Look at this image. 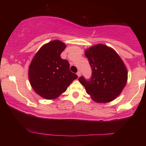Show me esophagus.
Here are the masks:
<instances>
[{
    "label": "esophagus",
    "instance_id": "34e87169",
    "mask_svg": "<svg viewBox=\"0 0 146 146\" xmlns=\"http://www.w3.org/2000/svg\"><path fill=\"white\" fill-rule=\"evenodd\" d=\"M76 74L78 75V76L80 77V75H81V72H80V71H78V72L76 73Z\"/></svg>",
    "mask_w": 146,
    "mask_h": 146
}]
</instances>
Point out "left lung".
Instances as JSON below:
<instances>
[{
    "mask_svg": "<svg viewBox=\"0 0 146 146\" xmlns=\"http://www.w3.org/2000/svg\"><path fill=\"white\" fill-rule=\"evenodd\" d=\"M85 56L91 66L92 76L90 80L82 76L79 82L96 102L113 101L127 83V70L124 62L114 50L102 44L86 49Z\"/></svg>",
    "mask_w": 146,
    "mask_h": 146,
    "instance_id": "left-lung-1",
    "label": "left lung"
}]
</instances>
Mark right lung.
Returning <instances> with one entry per match:
<instances>
[{"label":"right lung","instance_id":"obj_1","mask_svg":"<svg viewBox=\"0 0 146 146\" xmlns=\"http://www.w3.org/2000/svg\"><path fill=\"white\" fill-rule=\"evenodd\" d=\"M66 47V45L59 40L49 42L38 50L30 64V84L43 98L56 99L78 78L70 70L68 62L60 57Z\"/></svg>","mask_w":146,"mask_h":146}]
</instances>
